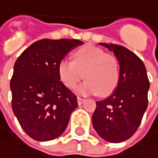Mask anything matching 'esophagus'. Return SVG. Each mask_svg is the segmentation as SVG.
<instances>
[{"mask_svg": "<svg viewBox=\"0 0 158 158\" xmlns=\"http://www.w3.org/2000/svg\"><path fill=\"white\" fill-rule=\"evenodd\" d=\"M84 98H81V97H77V103H78V105H81L82 104V103L84 102Z\"/></svg>", "mask_w": 158, "mask_h": 158, "instance_id": "esophagus-1", "label": "esophagus"}]
</instances>
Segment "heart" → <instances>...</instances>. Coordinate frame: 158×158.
<instances>
[{"label":"heart","mask_w":158,"mask_h":158,"mask_svg":"<svg viewBox=\"0 0 158 158\" xmlns=\"http://www.w3.org/2000/svg\"><path fill=\"white\" fill-rule=\"evenodd\" d=\"M60 81L73 89L84 77L86 81L77 88L81 95H110L117 87L119 66L116 57L101 48L87 45L75 51L73 61L62 59L58 64Z\"/></svg>","instance_id":"1"}]
</instances>
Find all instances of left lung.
Instances as JSON below:
<instances>
[{"instance_id": "1", "label": "left lung", "mask_w": 158, "mask_h": 158, "mask_svg": "<svg viewBox=\"0 0 158 158\" xmlns=\"http://www.w3.org/2000/svg\"><path fill=\"white\" fill-rule=\"evenodd\" d=\"M113 51L119 63V78L114 92L97 101L92 123L104 140L119 143L137 130L148 106L150 82L145 65L135 53L121 45L99 44Z\"/></svg>"}]
</instances>
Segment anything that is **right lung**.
<instances>
[{
	"mask_svg": "<svg viewBox=\"0 0 158 158\" xmlns=\"http://www.w3.org/2000/svg\"><path fill=\"white\" fill-rule=\"evenodd\" d=\"M82 44L78 40H40L14 64L12 110L23 130L35 140L49 141L60 136L77 107L76 95L60 80L58 64Z\"/></svg>",
	"mask_w": 158,
	"mask_h": 158,
	"instance_id": "right-lung-1",
	"label": "right lung"
}]
</instances>
